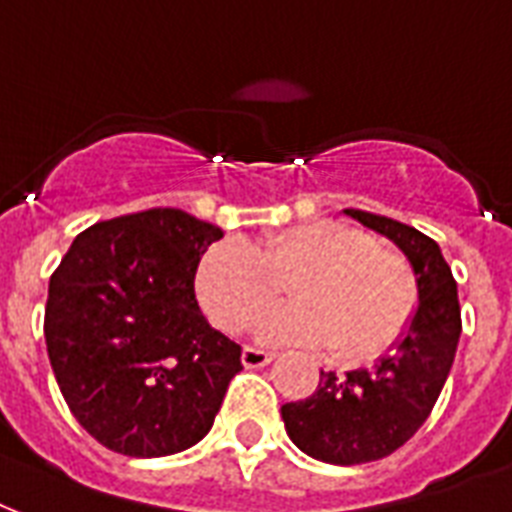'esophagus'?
Wrapping results in <instances>:
<instances>
[{"instance_id": "esophagus-1", "label": "esophagus", "mask_w": 512, "mask_h": 512, "mask_svg": "<svg viewBox=\"0 0 512 512\" xmlns=\"http://www.w3.org/2000/svg\"><path fill=\"white\" fill-rule=\"evenodd\" d=\"M272 359H275V353L270 351H261V348H253V345H245V348H242V364H245L248 370L264 367V364H270Z\"/></svg>"}]
</instances>
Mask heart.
Masks as SVG:
<instances>
[{
    "label": "heart",
    "instance_id": "1",
    "mask_svg": "<svg viewBox=\"0 0 512 512\" xmlns=\"http://www.w3.org/2000/svg\"><path fill=\"white\" fill-rule=\"evenodd\" d=\"M288 283L297 305L261 326L267 343L332 345L334 356L375 359L397 343L418 305L410 261L351 226L315 221L242 245L218 242L199 259L197 299L224 332L270 313Z\"/></svg>",
    "mask_w": 512,
    "mask_h": 512
}]
</instances>
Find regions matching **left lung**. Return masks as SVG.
<instances>
[{
    "label": "left lung",
    "instance_id": "obj_1",
    "mask_svg": "<svg viewBox=\"0 0 512 512\" xmlns=\"http://www.w3.org/2000/svg\"><path fill=\"white\" fill-rule=\"evenodd\" d=\"M345 213L397 242L418 283L416 313L391 356L370 370L345 375L321 370L310 397L280 407L299 451L351 467L402 448L429 418L456 356L461 310L451 267L432 237L386 215Z\"/></svg>",
    "mask_w": 512,
    "mask_h": 512
}]
</instances>
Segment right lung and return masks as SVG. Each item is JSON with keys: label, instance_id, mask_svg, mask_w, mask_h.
Masks as SVG:
<instances>
[{"label": "right lung", "instance_id": "add662e5", "mask_svg": "<svg viewBox=\"0 0 512 512\" xmlns=\"http://www.w3.org/2000/svg\"><path fill=\"white\" fill-rule=\"evenodd\" d=\"M224 232L175 207L99 221L48 286L45 343L64 402L96 443L153 459L197 445L242 348L207 324L199 259Z\"/></svg>", "mask_w": 512, "mask_h": 512}]
</instances>
